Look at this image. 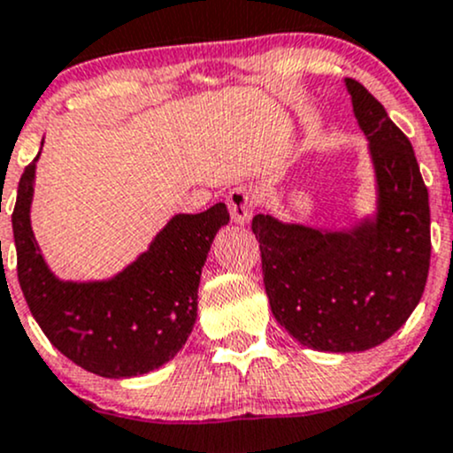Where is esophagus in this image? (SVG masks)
I'll return each mask as SVG.
<instances>
[{
	"label": "esophagus",
	"mask_w": 453,
	"mask_h": 453,
	"mask_svg": "<svg viewBox=\"0 0 453 453\" xmlns=\"http://www.w3.org/2000/svg\"><path fill=\"white\" fill-rule=\"evenodd\" d=\"M256 205V195L248 186H239V188H232L230 195H227V208H230L232 219L239 226H245L250 223Z\"/></svg>",
	"instance_id": "1"
}]
</instances>
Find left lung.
Masks as SVG:
<instances>
[{"mask_svg":"<svg viewBox=\"0 0 453 453\" xmlns=\"http://www.w3.org/2000/svg\"><path fill=\"white\" fill-rule=\"evenodd\" d=\"M366 134L377 212L353 230H315L256 214L263 282L280 326L303 346L359 353L395 335L421 300L429 272V199L403 131L362 83L346 79Z\"/></svg>","mask_w":453,"mask_h":453,"instance_id":"left-lung-1","label":"left lung"}]
</instances>
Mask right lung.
<instances>
[{
  "instance_id": "1",
  "label": "right lung",
  "mask_w": 453,
  "mask_h": 453,
  "mask_svg": "<svg viewBox=\"0 0 453 453\" xmlns=\"http://www.w3.org/2000/svg\"><path fill=\"white\" fill-rule=\"evenodd\" d=\"M36 159L17 188L12 234L17 276L30 313L52 346L100 377H138L171 362L197 319L201 267L226 203L199 214H175L138 260L109 280H61L50 272L30 227Z\"/></svg>"
}]
</instances>
